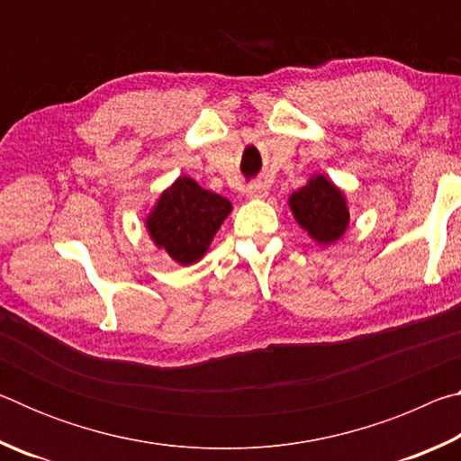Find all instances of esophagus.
Instances as JSON below:
<instances>
[{"instance_id": "obj_1", "label": "esophagus", "mask_w": 461, "mask_h": 461, "mask_svg": "<svg viewBox=\"0 0 461 461\" xmlns=\"http://www.w3.org/2000/svg\"><path fill=\"white\" fill-rule=\"evenodd\" d=\"M246 194L249 199H264L268 194V189H267V185H262V183H252V185H248Z\"/></svg>"}]
</instances>
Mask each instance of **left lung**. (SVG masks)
<instances>
[{
	"mask_svg": "<svg viewBox=\"0 0 461 461\" xmlns=\"http://www.w3.org/2000/svg\"><path fill=\"white\" fill-rule=\"evenodd\" d=\"M294 220L319 244L339 240L349 223L343 193L323 175H317L288 199Z\"/></svg>",
	"mask_w": 461,
	"mask_h": 461,
	"instance_id": "8db88e82",
	"label": "left lung"
}]
</instances>
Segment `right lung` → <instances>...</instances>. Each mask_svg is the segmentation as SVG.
<instances>
[{"mask_svg":"<svg viewBox=\"0 0 461 461\" xmlns=\"http://www.w3.org/2000/svg\"><path fill=\"white\" fill-rule=\"evenodd\" d=\"M230 212L228 199L205 191L191 176H181L160 194L146 228L156 246L175 262L189 267L207 252Z\"/></svg>","mask_w":461,"mask_h":461,"instance_id":"add662e5","label":"right lung"}]
</instances>
